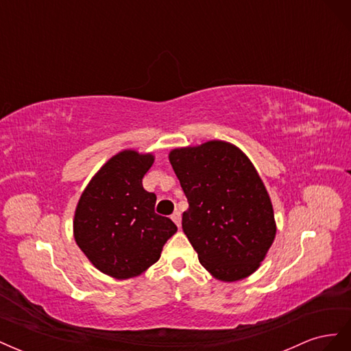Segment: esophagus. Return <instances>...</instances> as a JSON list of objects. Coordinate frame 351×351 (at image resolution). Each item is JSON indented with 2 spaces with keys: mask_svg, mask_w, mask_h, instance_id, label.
<instances>
[{
  "mask_svg": "<svg viewBox=\"0 0 351 351\" xmlns=\"http://www.w3.org/2000/svg\"><path fill=\"white\" fill-rule=\"evenodd\" d=\"M171 219L176 222V226L180 228V227H182V214H180V212L178 210H176L174 212V214L171 215Z\"/></svg>",
  "mask_w": 351,
  "mask_h": 351,
  "instance_id": "esophagus-1",
  "label": "esophagus"
}]
</instances>
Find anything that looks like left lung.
<instances>
[{
  "label": "left lung",
  "mask_w": 351,
  "mask_h": 351,
  "mask_svg": "<svg viewBox=\"0 0 351 351\" xmlns=\"http://www.w3.org/2000/svg\"><path fill=\"white\" fill-rule=\"evenodd\" d=\"M169 162L189 200L183 231L212 277L256 272L277 234L272 202L249 156L226 141L176 147Z\"/></svg>",
  "instance_id": "left-lung-1"
}]
</instances>
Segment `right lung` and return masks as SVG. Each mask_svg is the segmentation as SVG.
<instances>
[{
  "instance_id": "1",
  "label": "right lung",
  "mask_w": 351,
  "mask_h": 351,
  "mask_svg": "<svg viewBox=\"0 0 351 351\" xmlns=\"http://www.w3.org/2000/svg\"><path fill=\"white\" fill-rule=\"evenodd\" d=\"M155 155L124 149L112 155L80 195L73 236L95 268L115 280L142 275L161 258L177 232L174 222L155 214L156 196L142 178Z\"/></svg>"
}]
</instances>
